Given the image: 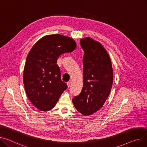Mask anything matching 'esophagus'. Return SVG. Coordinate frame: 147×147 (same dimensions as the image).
<instances>
[{"label":"esophagus","mask_w":147,"mask_h":147,"mask_svg":"<svg viewBox=\"0 0 147 147\" xmlns=\"http://www.w3.org/2000/svg\"><path fill=\"white\" fill-rule=\"evenodd\" d=\"M67 84L68 87H70V86H71V82H67Z\"/></svg>","instance_id":"esophagus-1"}]
</instances>
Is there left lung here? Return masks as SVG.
<instances>
[{
  "instance_id": "left-lung-1",
  "label": "left lung",
  "mask_w": 147,
  "mask_h": 147,
  "mask_svg": "<svg viewBox=\"0 0 147 147\" xmlns=\"http://www.w3.org/2000/svg\"><path fill=\"white\" fill-rule=\"evenodd\" d=\"M80 45L84 52L83 86L73 103L78 112L87 116L100 109L109 97L113 71L110 57L100 42L86 37L81 39Z\"/></svg>"
}]
</instances>
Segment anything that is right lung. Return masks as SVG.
Listing matches in <instances>:
<instances>
[{
	"label": "right lung",
	"instance_id": "add662e5",
	"mask_svg": "<svg viewBox=\"0 0 147 147\" xmlns=\"http://www.w3.org/2000/svg\"><path fill=\"white\" fill-rule=\"evenodd\" d=\"M76 48V42L70 37L53 34L41 38L29 52L24 70V85L28 99L39 110L54 108L67 89V84L61 79L57 58Z\"/></svg>",
	"mask_w": 147,
	"mask_h": 147
}]
</instances>
